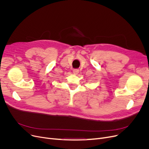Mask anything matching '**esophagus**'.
I'll return each instance as SVG.
<instances>
[{
  "label": "esophagus",
  "mask_w": 149,
  "mask_h": 149,
  "mask_svg": "<svg viewBox=\"0 0 149 149\" xmlns=\"http://www.w3.org/2000/svg\"><path fill=\"white\" fill-rule=\"evenodd\" d=\"M79 69H74V70H73V73H74V75H77L78 74H79Z\"/></svg>",
  "instance_id": "esophagus-1"
}]
</instances>
